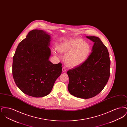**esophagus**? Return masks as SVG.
I'll return each instance as SVG.
<instances>
[{"instance_id": "esophagus-1", "label": "esophagus", "mask_w": 127, "mask_h": 127, "mask_svg": "<svg viewBox=\"0 0 127 127\" xmlns=\"http://www.w3.org/2000/svg\"><path fill=\"white\" fill-rule=\"evenodd\" d=\"M66 69L65 67H63V68H62V71H63V72H66Z\"/></svg>"}]
</instances>
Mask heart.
Instances as JSON below:
<instances>
[{
  "mask_svg": "<svg viewBox=\"0 0 127 127\" xmlns=\"http://www.w3.org/2000/svg\"><path fill=\"white\" fill-rule=\"evenodd\" d=\"M56 49L61 53L66 52L64 60L66 65L70 67L82 64L88 58L91 51V45L80 38H72L61 43ZM53 52L56 54L55 51Z\"/></svg>",
  "mask_w": 127,
  "mask_h": 127,
  "instance_id": "b5f03b06",
  "label": "heart"
}]
</instances>
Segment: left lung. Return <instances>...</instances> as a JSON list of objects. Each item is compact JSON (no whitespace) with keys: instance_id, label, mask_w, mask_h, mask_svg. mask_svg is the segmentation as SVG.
Instances as JSON below:
<instances>
[{"instance_id":"obj_1","label":"left lung","mask_w":127,"mask_h":127,"mask_svg":"<svg viewBox=\"0 0 127 127\" xmlns=\"http://www.w3.org/2000/svg\"><path fill=\"white\" fill-rule=\"evenodd\" d=\"M86 37L94 43L92 52L84 63L67 72L69 93L85 99L95 97L102 91L109 78L110 65L109 51L99 38Z\"/></svg>"}]
</instances>
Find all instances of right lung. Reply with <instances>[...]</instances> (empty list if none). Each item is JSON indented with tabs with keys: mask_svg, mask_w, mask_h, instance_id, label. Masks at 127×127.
Returning a JSON list of instances; mask_svg holds the SVG:
<instances>
[{
	"mask_svg": "<svg viewBox=\"0 0 127 127\" xmlns=\"http://www.w3.org/2000/svg\"><path fill=\"white\" fill-rule=\"evenodd\" d=\"M50 36L43 30H31L19 43L13 58L15 82L24 93L35 97L49 94L61 74L62 64L49 61Z\"/></svg>",
	"mask_w": 127,
	"mask_h": 127,
	"instance_id": "add662e5",
	"label": "right lung"
}]
</instances>
